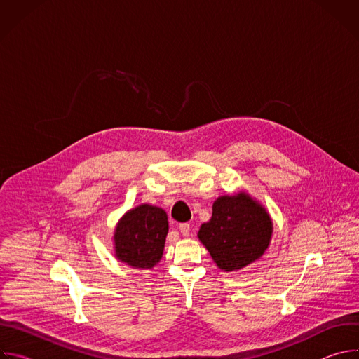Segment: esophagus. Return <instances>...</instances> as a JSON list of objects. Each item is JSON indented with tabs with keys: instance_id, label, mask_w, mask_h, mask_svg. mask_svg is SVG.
<instances>
[{
	"instance_id": "34e87169",
	"label": "esophagus",
	"mask_w": 359,
	"mask_h": 359,
	"mask_svg": "<svg viewBox=\"0 0 359 359\" xmlns=\"http://www.w3.org/2000/svg\"><path fill=\"white\" fill-rule=\"evenodd\" d=\"M190 224L189 223H182V224H179V230H180V233H182V236H189L190 234Z\"/></svg>"
}]
</instances>
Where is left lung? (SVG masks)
I'll return each instance as SVG.
<instances>
[{"label": "left lung", "instance_id": "8db88e82", "mask_svg": "<svg viewBox=\"0 0 359 359\" xmlns=\"http://www.w3.org/2000/svg\"><path fill=\"white\" fill-rule=\"evenodd\" d=\"M273 223L248 194L222 196L213 203V215L198 230V238L224 271L240 270L260 259L269 247Z\"/></svg>", "mask_w": 359, "mask_h": 359}]
</instances>
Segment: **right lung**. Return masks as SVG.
<instances>
[{
	"mask_svg": "<svg viewBox=\"0 0 359 359\" xmlns=\"http://www.w3.org/2000/svg\"><path fill=\"white\" fill-rule=\"evenodd\" d=\"M168 231L166 212L140 204L122 217L115 230L116 257L136 269L155 267L163 255Z\"/></svg>",
	"mask_w": 359,
	"mask_h": 359,
	"instance_id": "1",
	"label": "right lung"
}]
</instances>
